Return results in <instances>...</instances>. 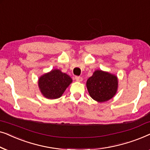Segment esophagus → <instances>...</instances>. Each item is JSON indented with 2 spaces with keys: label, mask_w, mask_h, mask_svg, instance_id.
I'll use <instances>...</instances> for the list:
<instances>
[{
  "label": "esophagus",
  "mask_w": 150,
  "mask_h": 150,
  "mask_svg": "<svg viewBox=\"0 0 150 150\" xmlns=\"http://www.w3.org/2000/svg\"><path fill=\"white\" fill-rule=\"evenodd\" d=\"M75 80L77 82H82V81H83V78L81 77V76H76Z\"/></svg>",
  "instance_id": "1"
}]
</instances>
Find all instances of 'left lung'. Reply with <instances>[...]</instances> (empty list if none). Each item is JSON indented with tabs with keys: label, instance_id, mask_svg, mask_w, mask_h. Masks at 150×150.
I'll use <instances>...</instances> for the list:
<instances>
[{
	"label": "left lung",
	"instance_id": "8db88e82",
	"mask_svg": "<svg viewBox=\"0 0 150 150\" xmlns=\"http://www.w3.org/2000/svg\"><path fill=\"white\" fill-rule=\"evenodd\" d=\"M86 86L92 99L98 102H106L117 93L118 79L116 75L97 69L88 79Z\"/></svg>",
	"mask_w": 150,
	"mask_h": 150
}]
</instances>
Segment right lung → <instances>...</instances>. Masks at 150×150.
I'll list each match as a JSON object with an SVG mask.
<instances>
[{
  "instance_id": "obj_1",
  "label": "right lung",
  "mask_w": 150,
  "mask_h": 150,
  "mask_svg": "<svg viewBox=\"0 0 150 150\" xmlns=\"http://www.w3.org/2000/svg\"><path fill=\"white\" fill-rule=\"evenodd\" d=\"M71 83L72 79L69 75L54 69L39 78L38 87L44 97L54 100L61 97Z\"/></svg>"
}]
</instances>
